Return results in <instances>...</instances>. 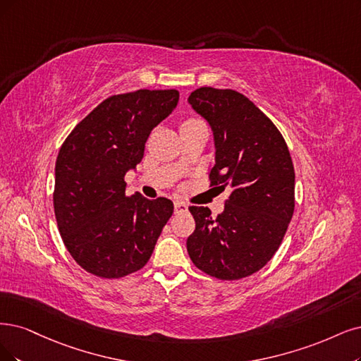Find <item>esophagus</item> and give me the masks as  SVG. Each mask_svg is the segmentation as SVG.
I'll use <instances>...</instances> for the list:
<instances>
[{
  "label": "esophagus",
  "mask_w": 361,
  "mask_h": 361,
  "mask_svg": "<svg viewBox=\"0 0 361 361\" xmlns=\"http://www.w3.org/2000/svg\"><path fill=\"white\" fill-rule=\"evenodd\" d=\"M173 208H176V214H180V212H185L188 211V205H185L184 202H176L173 204Z\"/></svg>",
  "instance_id": "obj_1"
}]
</instances>
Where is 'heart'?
Returning a JSON list of instances; mask_svg holds the SVG:
<instances>
[{
	"instance_id": "1",
	"label": "heart",
	"mask_w": 361,
	"mask_h": 361,
	"mask_svg": "<svg viewBox=\"0 0 361 361\" xmlns=\"http://www.w3.org/2000/svg\"><path fill=\"white\" fill-rule=\"evenodd\" d=\"M193 120H197V118H189V120H185V122H193ZM184 123V122H183Z\"/></svg>"
}]
</instances>
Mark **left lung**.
Returning <instances> with one entry per match:
<instances>
[{
  "label": "left lung",
  "mask_w": 361,
  "mask_h": 361,
  "mask_svg": "<svg viewBox=\"0 0 361 361\" xmlns=\"http://www.w3.org/2000/svg\"><path fill=\"white\" fill-rule=\"evenodd\" d=\"M189 102L214 132L209 185L231 188L216 219L189 207L195 231L188 251L197 269L223 281L260 271L283 243L295 211V168L281 132L243 93L199 87Z\"/></svg>",
  "instance_id": "8db88e82"
}]
</instances>
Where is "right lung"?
<instances>
[{
	"instance_id": "add662e5",
	"label": "right lung",
	"mask_w": 361,
	"mask_h": 361,
	"mask_svg": "<svg viewBox=\"0 0 361 361\" xmlns=\"http://www.w3.org/2000/svg\"><path fill=\"white\" fill-rule=\"evenodd\" d=\"M178 98L176 89L113 95L63 141L53 207L66 250L86 272L122 278L149 262L173 204L166 197L128 196L125 173L141 162L147 138Z\"/></svg>"
}]
</instances>
